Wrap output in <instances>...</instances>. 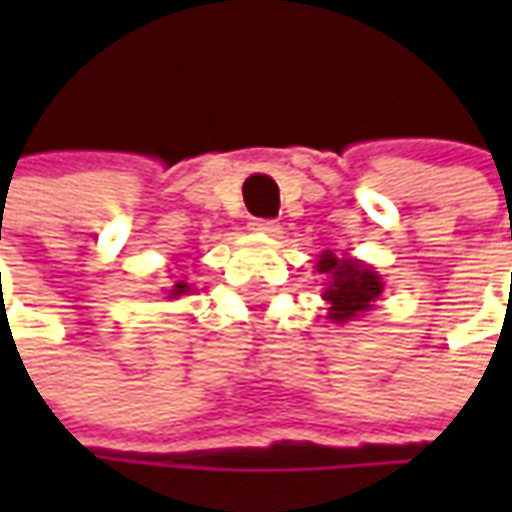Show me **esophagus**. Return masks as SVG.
I'll use <instances>...</instances> for the list:
<instances>
[{
    "label": "esophagus",
    "instance_id": "1",
    "mask_svg": "<svg viewBox=\"0 0 512 512\" xmlns=\"http://www.w3.org/2000/svg\"><path fill=\"white\" fill-rule=\"evenodd\" d=\"M249 227H252V233H260V235L282 233V227H279V222H274V219H252V222H249Z\"/></svg>",
    "mask_w": 512,
    "mask_h": 512
}]
</instances>
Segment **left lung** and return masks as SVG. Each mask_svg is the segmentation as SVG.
<instances>
[{"instance_id":"1","label":"left lung","mask_w":512,"mask_h":512,"mask_svg":"<svg viewBox=\"0 0 512 512\" xmlns=\"http://www.w3.org/2000/svg\"><path fill=\"white\" fill-rule=\"evenodd\" d=\"M318 271L329 277L323 299L329 301V318L334 323L362 318L367 310H373V304L384 290L378 271L354 257H337L332 249H326L318 257Z\"/></svg>"}]
</instances>
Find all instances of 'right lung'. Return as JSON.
Segmentation results:
<instances>
[{
	"instance_id": "obj_1",
	"label": "right lung",
	"mask_w": 512,
	"mask_h": 512,
	"mask_svg": "<svg viewBox=\"0 0 512 512\" xmlns=\"http://www.w3.org/2000/svg\"><path fill=\"white\" fill-rule=\"evenodd\" d=\"M186 293H191V285L186 282V279H178L172 288H169V296L167 299H178V296H186Z\"/></svg>"
}]
</instances>
